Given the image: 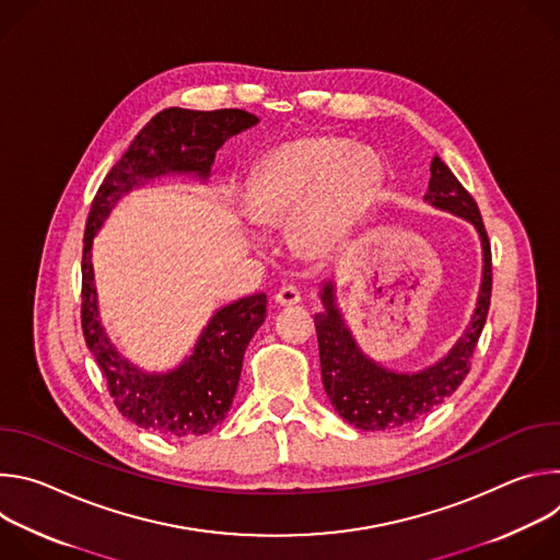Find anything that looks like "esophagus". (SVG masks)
Segmentation results:
<instances>
[{
	"label": "esophagus",
	"instance_id": "esophagus-1",
	"mask_svg": "<svg viewBox=\"0 0 560 560\" xmlns=\"http://www.w3.org/2000/svg\"><path fill=\"white\" fill-rule=\"evenodd\" d=\"M275 301L279 305H296L301 301V292L294 288V285H283L277 290L275 294Z\"/></svg>",
	"mask_w": 560,
	"mask_h": 560
}]
</instances>
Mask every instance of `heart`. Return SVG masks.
Masks as SVG:
<instances>
[{"instance_id":"b5f03b06","label":"heart","mask_w":560,"mask_h":560,"mask_svg":"<svg viewBox=\"0 0 560 560\" xmlns=\"http://www.w3.org/2000/svg\"><path fill=\"white\" fill-rule=\"evenodd\" d=\"M372 159L346 152L335 137H305L270 152L250 177L248 197L261 223L294 221V246L307 257L328 255L370 203Z\"/></svg>"}]
</instances>
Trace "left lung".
Segmentation results:
<instances>
[{
    "label": "left lung",
    "instance_id": "obj_1",
    "mask_svg": "<svg viewBox=\"0 0 560 560\" xmlns=\"http://www.w3.org/2000/svg\"><path fill=\"white\" fill-rule=\"evenodd\" d=\"M430 175L425 199L436 208L471 221L481 234L486 264L481 292H478V303L465 335L445 359L417 374H396L383 370L357 348L335 305L332 285H324L322 301L326 312L314 316L322 378L335 410L359 430L378 432L406 428L425 417L434 406L443 404L467 376L478 337H481L488 318L492 299V248L481 210L454 173L441 162L439 154L432 156Z\"/></svg>",
    "mask_w": 560,
    "mask_h": 560
}]
</instances>
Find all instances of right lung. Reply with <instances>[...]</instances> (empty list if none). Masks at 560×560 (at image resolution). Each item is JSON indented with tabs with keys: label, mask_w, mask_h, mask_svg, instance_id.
Wrapping results in <instances>:
<instances>
[{
	"label": "right lung",
	"mask_w": 560,
	"mask_h": 560,
	"mask_svg": "<svg viewBox=\"0 0 560 560\" xmlns=\"http://www.w3.org/2000/svg\"><path fill=\"white\" fill-rule=\"evenodd\" d=\"M257 121L253 113L238 108L156 113L110 168L91 203L82 257V330L117 410L143 430L188 439L212 432L225 419L246 348L266 322L268 299L259 292L221 307L184 365L168 374H145L119 357L100 324L93 236L115 203L143 179L166 173H195L206 179L223 141Z\"/></svg>",
	"instance_id": "right-lung-1"
}]
</instances>
